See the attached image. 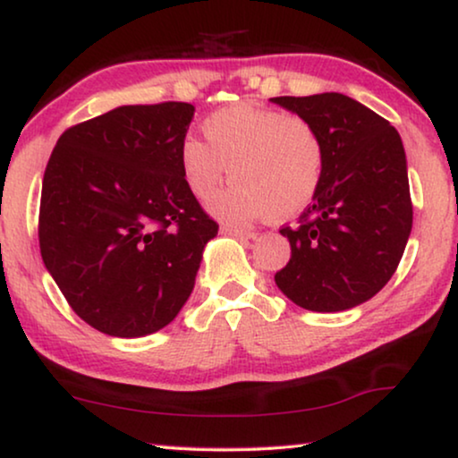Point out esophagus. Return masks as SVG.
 <instances>
[{"label": "esophagus", "instance_id": "1", "mask_svg": "<svg viewBox=\"0 0 458 458\" xmlns=\"http://www.w3.org/2000/svg\"><path fill=\"white\" fill-rule=\"evenodd\" d=\"M221 233H225V235H233V237H237V240H242V242H248V240H254V233L252 231H248V229H237V227H229V225H223L221 227Z\"/></svg>", "mask_w": 458, "mask_h": 458}]
</instances>
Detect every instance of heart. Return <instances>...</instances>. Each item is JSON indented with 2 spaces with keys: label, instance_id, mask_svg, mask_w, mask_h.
<instances>
[{
  "label": "heart",
  "instance_id": "1",
  "mask_svg": "<svg viewBox=\"0 0 458 458\" xmlns=\"http://www.w3.org/2000/svg\"><path fill=\"white\" fill-rule=\"evenodd\" d=\"M204 135L208 144L198 137L183 141L181 173L199 199H208L231 173L235 183L210 202L223 221L242 225L265 215L287 221L321 190L327 148L309 118L233 104L206 118Z\"/></svg>",
  "mask_w": 458,
  "mask_h": 458
}]
</instances>
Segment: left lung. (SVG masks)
I'll return each instance as SVG.
<instances>
[{
  "mask_svg": "<svg viewBox=\"0 0 458 458\" xmlns=\"http://www.w3.org/2000/svg\"><path fill=\"white\" fill-rule=\"evenodd\" d=\"M273 102L309 118L327 148L317 198L293 227H281L292 256L275 284L306 310H348L390 281L409 242L412 202L403 140L384 116L342 93Z\"/></svg>",
  "mask_w": 458,
  "mask_h": 458,
  "instance_id": "left-lung-1",
  "label": "left lung"
}]
</instances>
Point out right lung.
<instances>
[{
	"instance_id": "right-lung-1",
	"label": "right lung",
	"mask_w": 458,
	"mask_h": 458,
	"mask_svg": "<svg viewBox=\"0 0 458 458\" xmlns=\"http://www.w3.org/2000/svg\"><path fill=\"white\" fill-rule=\"evenodd\" d=\"M193 106H121L60 135L43 174L39 248L93 329L141 337L173 321L218 223L185 185Z\"/></svg>"
}]
</instances>
